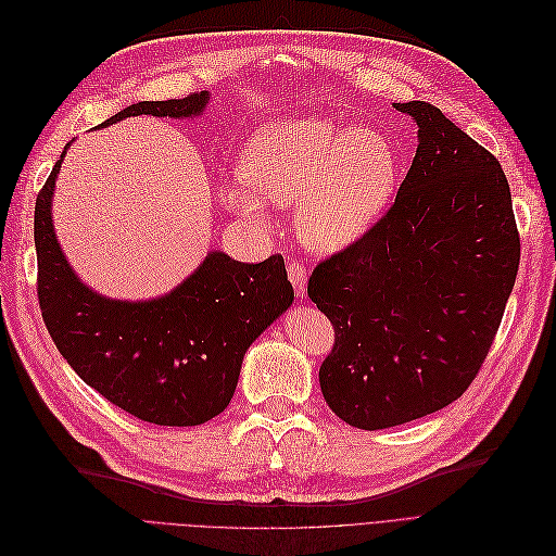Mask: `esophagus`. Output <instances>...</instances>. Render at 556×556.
I'll list each match as a JSON object with an SVG mask.
<instances>
[{"label": "esophagus", "instance_id": "34e87169", "mask_svg": "<svg viewBox=\"0 0 556 556\" xmlns=\"http://www.w3.org/2000/svg\"><path fill=\"white\" fill-rule=\"evenodd\" d=\"M287 276H289V282H292V287H294L296 296H303L307 289V269L299 260H292L287 264Z\"/></svg>", "mask_w": 556, "mask_h": 556}]
</instances>
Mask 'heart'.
Instances as JSON below:
<instances>
[{"instance_id": "obj_1", "label": "heart", "mask_w": 556, "mask_h": 556, "mask_svg": "<svg viewBox=\"0 0 556 556\" xmlns=\"http://www.w3.org/2000/svg\"><path fill=\"white\" fill-rule=\"evenodd\" d=\"M401 155L378 130L328 117L278 122L249 142L242 176L249 188L224 192L232 213L264 219V201L296 203L301 240L316 251L355 242L395 194Z\"/></svg>"}]
</instances>
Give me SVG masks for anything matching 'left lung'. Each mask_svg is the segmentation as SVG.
<instances>
[{
    "instance_id": "left-lung-1",
    "label": "left lung",
    "mask_w": 556,
    "mask_h": 556,
    "mask_svg": "<svg viewBox=\"0 0 556 556\" xmlns=\"http://www.w3.org/2000/svg\"><path fill=\"white\" fill-rule=\"evenodd\" d=\"M393 105L418 124L401 190L307 280L334 328L319 368L324 399L359 430L403 426L459 399L489 355L520 262L497 157L432 103Z\"/></svg>"
}]
</instances>
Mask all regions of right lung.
Here are the masks:
<instances>
[{"mask_svg":"<svg viewBox=\"0 0 556 556\" xmlns=\"http://www.w3.org/2000/svg\"><path fill=\"white\" fill-rule=\"evenodd\" d=\"M207 99L194 92L140 101L101 128L136 115H201ZM63 155L38 192L34 215L38 301L56 349L78 378L140 420L185 428L215 418L232 399L247 349L294 301L282 255L249 264L213 251L163 299H103L76 278L51 224Z\"/></svg>","mask_w":556,"mask_h":556,"instance_id":"add662e5","label":"right lung"}]
</instances>
